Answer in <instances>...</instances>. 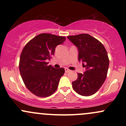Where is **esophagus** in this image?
Wrapping results in <instances>:
<instances>
[{"mask_svg":"<svg viewBox=\"0 0 126 126\" xmlns=\"http://www.w3.org/2000/svg\"><path fill=\"white\" fill-rule=\"evenodd\" d=\"M70 72V70H69V69H67V68H66V69H65V72H66V73H68V72Z\"/></svg>","mask_w":126,"mask_h":126,"instance_id":"34e87169","label":"esophagus"}]
</instances>
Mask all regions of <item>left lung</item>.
Returning <instances> with one entry per match:
<instances>
[{
	"instance_id": "1",
	"label": "left lung",
	"mask_w": 126,
	"mask_h": 126,
	"mask_svg": "<svg viewBox=\"0 0 126 126\" xmlns=\"http://www.w3.org/2000/svg\"><path fill=\"white\" fill-rule=\"evenodd\" d=\"M77 47L78 60L86 67L83 74L72 82V87L78 94L91 96L94 94L105 82L109 67V59L104 46L97 39L87 34L67 36Z\"/></svg>"
}]
</instances>
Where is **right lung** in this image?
I'll return each mask as SVG.
<instances>
[{
  "label": "right lung",
  "instance_id": "obj_1",
  "mask_svg": "<svg viewBox=\"0 0 126 126\" xmlns=\"http://www.w3.org/2000/svg\"><path fill=\"white\" fill-rule=\"evenodd\" d=\"M66 37L43 33L25 45L19 59L20 74L26 87L36 96L48 97L57 90L64 68L48 65L56 46L63 44Z\"/></svg>",
  "mask_w": 126,
  "mask_h": 126
}]
</instances>
